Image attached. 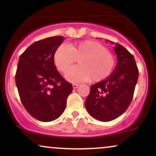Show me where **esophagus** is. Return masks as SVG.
<instances>
[{
  "label": "esophagus",
  "instance_id": "1",
  "mask_svg": "<svg viewBox=\"0 0 156 156\" xmlns=\"http://www.w3.org/2000/svg\"><path fill=\"white\" fill-rule=\"evenodd\" d=\"M78 86H79V84H78V83H73V89H76L77 87H78Z\"/></svg>",
  "mask_w": 156,
  "mask_h": 156
}]
</instances>
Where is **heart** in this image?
<instances>
[{
  "mask_svg": "<svg viewBox=\"0 0 156 156\" xmlns=\"http://www.w3.org/2000/svg\"><path fill=\"white\" fill-rule=\"evenodd\" d=\"M78 58V66L68 71L66 78L72 82L100 81L111 75L115 66L112 53L93 40H84L67 45L62 44L53 55L54 63L61 72L65 73Z\"/></svg>",
  "mask_w": 156,
  "mask_h": 156,
  "instance_id": "1",
  "label": "heart"
}]
</instances>
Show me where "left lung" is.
Listing matches in <instances>:
<instances>
[{"instance_id": "1", "label": "left lung", "mask_w": 156, "mask_h": 156, "mask_svg": "<svg viewBox=\"0 0 156 156\" xmlns=\"http://www.w3.org/2000/svg\"><path fill=\"white\" fill-rule=\"evenodd\" d=\"M114 50L117 56L115 69L105 80L91 86L85 101L89 114L102 122L113 120L126 111L139 78L133 55L120 44H116Z\"/></svg>"}]
</instances>
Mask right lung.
I'll return each mask as SVG.
<instances>
[{"label":"right lung","mask_w":156,"mask_h":156,"mask_svg":"<svg viewBox=\"0 0 156 156\" xmlns=\"http://www.w3.org/2000/svg\"><path fill=\"white\" fill-rule=\"evenodd\" d=\"M64 40V37L57 36L37 41L20 56L15 82L20 101L30 115L39 121L59 117L73 89L53 61L55 50Z\"/></svg>","instance_id":"right-lung-1"}]
</instances>
